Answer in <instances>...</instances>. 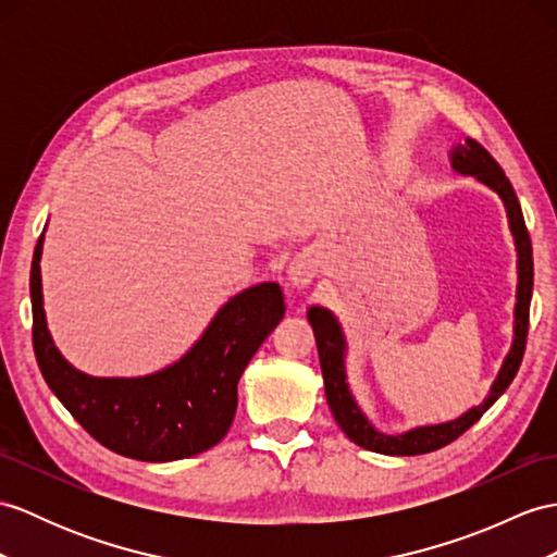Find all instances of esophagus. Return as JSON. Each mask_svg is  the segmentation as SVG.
I'll list each match as a JSON object with an SVG mask.
<instances>
[{"label": "esophagus", "instance_id": "34e87169", "mask_svg": "<svg viewBox=\"0 0 557 557\" xmlns=\"http://www.w3.org/2000/svg\"><path fill=\"white\" fill-rule=\"evenodd\" d=\"M314 271H317V264L309 255L297 257V260H293L288 267V283L293 288H305L307 283H311V278H314Z\"/></svg>", "mask_w": 557, "mask_h": 557}]
</instances>
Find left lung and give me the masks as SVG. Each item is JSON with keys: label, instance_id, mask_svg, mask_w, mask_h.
<instances>
[{"label": "left lung", "instance_id": "8db88e82", "mask_svg": "<svg viewBox=\"0 0 557 557\" xmlns=\"http://www.w3.org/2000/svg\"><path fill=\"white\" fill-rule=\"evenodd\" d=\"M451 165L460 174H470L474 180H480L500 196L508 212V224L515 238V248H518V305H515V337L508 357L500 366V373L492 385L490 397L484 404L472 406L468 413H463L456 420L442 425H425L404 432V435H383L377 432L369 418L361 413L355 397H351L347 375H345V335L341 323L331 314L329 309L323 307H311L307 311V319L314 329L317 337V349H319V361H321V373H323V387H325V399H329L331 411L337 420V425L345 432V435L363 446V449L385 454V456H418V454H430L437 451L442 446L451 444L458 440L468 428H472L478 420L484 416V411L504 395L508 385L512 383L515 373H518L524 347H527V331H529V302H532V288H534V260H532V240H529V232L524 226V216L520 200L515 196V188L506 172L500 170L498 162L492 158L482 144L474 139H466L463 146H456L451 153Z\"/></svg>", "mask_w": 557, "mask_h": 557}]
</instances>
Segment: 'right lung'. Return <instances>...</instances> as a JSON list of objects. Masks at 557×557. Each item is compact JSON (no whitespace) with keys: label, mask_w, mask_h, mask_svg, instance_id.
<instances>
[{"label":"right lung","mask_w":557,"mask_h":557,"mask_svg":"<svg viewBox=\"0 0 557 557\" xmlns=\"http://www.w3.org/2000/svg\"><path fill=\"white\" fill-rule=\"evenodd\" d=\"M42 238L30 267L33 347L47 385L77 423L106 449L148 463L196 456L220 442L232 428L243 371L286 311L278 283L234 295L168 369L144 377H91L61 357L47 331Z\"/></svg>","instance_id":"obj_1"}]
</instances>
